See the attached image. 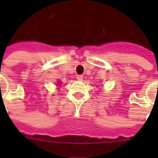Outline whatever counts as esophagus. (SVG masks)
<instances>
[{
    "instance_id": "esophagus-1",
    "label": "esophagus",
    "mask_w": 158,
    "mask_h": 158,
    "mask_svg": "<svg viewBox=\"0 0 158 158\" xmlns=\"http://www.w3.org/2000/svg\"><path fill=\"white\" fill-rule=\"evenodd\" d=\"M83 78H84V76H83V75H81V74H77L76 75V79H78V80H82V79H83Z\"/></svg>"
}]
</instances>
